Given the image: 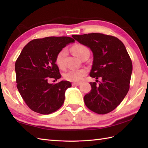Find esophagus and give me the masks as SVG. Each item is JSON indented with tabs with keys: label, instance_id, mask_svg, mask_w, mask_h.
<instances>
[{
	"label": "esophagus",
	"instance_id": "1",
	"mask_svg": "<svg viewBox=\"0 0 148 148\" xmlns=\"http://www.w3.org/2000/svg\"><path fill=\"white\" fill-rule=\"evenodd\" d=\"M81 83H72V86H79Z\"/></svg>",
	"mask_w": 148,
	"mask_h": 148
}]
</instances>
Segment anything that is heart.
<instances>
[{
    "label": "heart",
    "instance_id": "heart-1",
    "mask_svg": "<svg viewBox=\"0 0 148 148\" xmlns=\"http://www.w3.org/2000/svg\"><path fill=\"white\" fill-rule=\"evenodd\" d=\"M71 50L72 53L77 56L78 58H81V56L85 53L86 51L88 50L87 47L84 45H81V44H76L72 47ZM67 55V50L65 49H63L61 51H60L57 55L56 56L55 62L56 64L58 67H62L64 65V59ZM87 74V71L85 69H79V70H71L67 72H65L64 75L65 79L71 82L77 83L79 81H82L84 76Z\"/></svg>",
    "mask_w": 148,
    "mask_h": 148
}]
</instances>
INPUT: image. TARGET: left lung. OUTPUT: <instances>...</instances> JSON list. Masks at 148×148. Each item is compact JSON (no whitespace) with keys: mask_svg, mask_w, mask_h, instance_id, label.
Here are the masks:
<instances>
[{"mask_svg":"<svg viewBox=\"0 0 148 148\" xmlns=\"http://www.w3.org/2000/svg\"><path fill=\"white\" fill-rule=\"evenodd\" d=\"M79 43L90 48L93 61L90 76L99 77V84L90 83L92 90L84 97L91 111L105 114L116 109L130 88L132 63L126 48L117 37L101 33L72 35Z\"/></svg>","mask_w":148,"mask_h":148,"instance_id":"8db88e82","label":"left lung"}]
</instances>
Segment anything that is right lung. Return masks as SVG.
<instances>
[{"label": "right lung", "instance_id": "right-lung-1", "mask_svg": "<svg viewBox=\"0 0 148 148\" xmlns=\"http://www.w3.org/2000/svg\"><path fill=\"white\" fill-rule=\"evenodd\" d=\"M74 41L70 37H47L32 40L22 49L15 63L16 81L22 99L33 111L49 114L64 103L65 92L71 83L61 81L53 84L48 81L61 77L56 56Z\"/></svg>", "mask_w": 148, "mask_h": 148}]
</instances>
